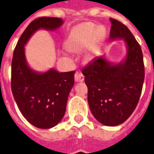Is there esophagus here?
Wrapping results in <instances>:
<instances>
[{
    "mask_svg": "<svg viewBox=\"0 0 154 154\" xmlns=\"http://www.w3.org/2000/svg\"><path fill=\"white\" fill-rule=\"evenodd\" d=\"M75 79L76 82H83L84 80V75L80 72H77L75 75Z\"/></svg>",
    "mask_w": 154,
    "mask_h": 154,
    "instance_id": "1",
    "label": "esophagus"
}]
</instances>
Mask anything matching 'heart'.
<instances>
[{
	"mask_svg": "<svg viewBox=\"0 0 154 154\" xmlns=\"http://www.w3.org/2000/svg\"><path fill=\"white\" fill-rule=\"evenodd\" d=\"M106 31L104 27H98L93 23H87L76 27L67 39L68 48L75 52H79L87 47H90L87 53V58H91L98 45L105 40Z\"/></svg>",
	"mask_w": 154,
	"mask_h": 154,
	"instance_id": "1",
	"label": "heart"
}]
</instances>
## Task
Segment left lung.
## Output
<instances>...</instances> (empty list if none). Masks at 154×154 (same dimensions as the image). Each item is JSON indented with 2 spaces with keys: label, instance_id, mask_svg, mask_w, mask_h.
<instances>
[{
  "label": "left lung",
  "instance_id": "1",
  "mask_svg": "<svg viewBox=\"0 0 154 154\" xmlns=\"http://www.w3.org/2000/svg\"><path fill=\"white\" fill-rule=\"evenodd\" d=\"M111 22L110 40L124 39L127 56L123 63L110 64L96 57L82 70L92 114L105 126L120 125L132 114L141 96L144 79L143 55L129 28L115 19Z\"/></svg>",
  "mask_w": 154,
  "mask_h": 154
}]
</instances>
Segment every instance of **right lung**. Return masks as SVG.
I'll list each match as a JSON object with an SVG mask.
<instances>
[{
    "mask_svg": "<svg viewBox=\"0 0 154 154\" xmlns=\"http://www.w3.org/2000/svg\"><path fill=\"white\" fill-rule=\"evenodd\" d=\"M62 24V20L57 17H38L22 33L13 51L11 72L13 97L27 121L40 129L56 126L64 116L75 71L58 72L51 69L36 73L27 64L24 45L38 29L54 30Z\"/></svg>",
    "mask_w": 154,
    "mask_h": 154,
    "instance_id": "right-lung-1",
    "label": "right lung"
}]
</instances>
